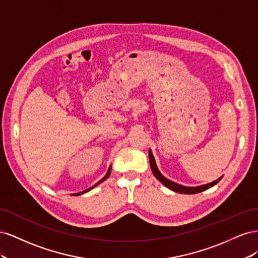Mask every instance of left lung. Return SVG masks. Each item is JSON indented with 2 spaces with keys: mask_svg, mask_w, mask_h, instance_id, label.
I'll list each match as a JSON object with an SVG mask.
<instances>
[{
  "mask_svg": "<svg viewBox=\"0 0 258 258\" xmlns=\"http://www.w3.org/2000/svg\"><path fill=\"white\" fill-rule=\"evenodd\" d=\"M148 157H150V163H151V169L153 171V173L155 175V177L158 179L159 182H161L163 185H165L166 187H168L169 189L173 190V191H176V192H181V194H197V192H201L204 191L208 188H210V187L214 186L215 184H217L218 182L221 181V178L223 177H220L215 179L214 182L212 183H209V184H206V185H201V186H196V187H187V186H183V185H179L177 183H174L172 181H170V179H168L167 177L163 176L160 171L158 170L157 168V165H156V161H155V158L153 156V153L152 151L150 150L148 151Z\"/></svg>",
  "mask_w": 258,
  "mask_h": 258,
  "instance_id": "8db88e82",
  "label": "left lung"
}]
</instances>
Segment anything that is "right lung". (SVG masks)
<instances>
[{"label":"right lung","instance_id":"1","mask_svg":"<svg viewBox=\"0 0 258 258\" xmlns=\"http://www.w3.org/2000/svg\"><path fill=\"white\" fill-rule=\"evenodd\" d=\"M111 167H110V169H108V171H107V173L105 174V176L102 178V179H100V181L97 183V184H95V185H93L92 187H90V188H88V189H86V190H84V191H82V192H77V194H73V196H79V195H82V194H85V192H87V191H89L90 189H92L93 188V187H96L97 185H99L100 183H102L103 181H104V179H106L108 176H110V173H111Z\"/></svg>","mask_w":258,"mask_h":258}]
</instances>
